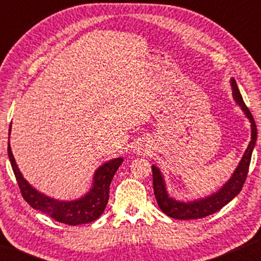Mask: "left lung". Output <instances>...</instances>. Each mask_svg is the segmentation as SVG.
<instances>
[{"label": "left lung", "instance_id": "1", "mask_svg": "<svg viewBox=\"0 0 261 261\" xmlns=\"http://www.w3.org/2000/svg\"><path fill=\"white\" fill-rule=\"evenodd\" d=\"M230 87L231 95H233L234 102L237 106L240 107L242 113L247 117L249 123H251V141L246 148V151L242 155L240 162H239L237 169L231 173L226 183L221 187L219 190L213 192L204 197L189 199V201H180L170 196L169 191L166 189V183L164 174L158 166L152 165L153 172V190L156 202H158L159 208L162 209L164 214L167 216L177 220H197L203 217L212 215V214L219 212L221 208L228 204L235 196L239 195L241 191L244 183L248 173L249 163H251L252 152L255 147L256 142V126L253 119L251 112L246 107L242 96L239 91L234 78H230Z\"/></svg>", "mask_w": 261, "mask_h": 261}]
</instances>
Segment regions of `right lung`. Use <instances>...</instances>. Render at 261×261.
<instances>
[{
    "label": "right lung",
    "mask_w": 261,
    "mask_h": 261,
    "mask_svg": "<svg viewBox=\"0 0 261 261\" xmlns=\"http://www.w3.org/2000/svg\"><path fill=\"white\" fill-rule=\"evenodd\" d=\"M12 123L9 127V137ZM9 140V138H8ZM8 156L12 164L14 174L19 184L21 194L32 208L46 214L58 222L78 226V224L90 223L97 220L105 212L109 199V187L114 174L123 162V158L110 159L96 169L92 177L91 188L82 197L76 199H57L42 194L24 179L14 158L10 142L8 141Z\"/></svg>",
    "instance_id": "add662e5"
}]
</instances>
